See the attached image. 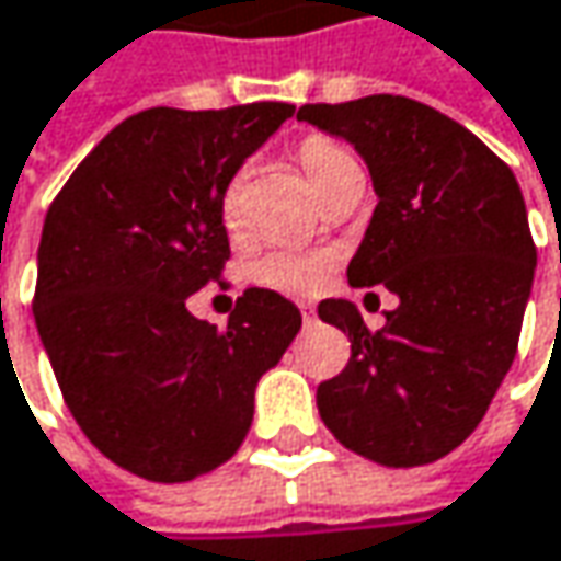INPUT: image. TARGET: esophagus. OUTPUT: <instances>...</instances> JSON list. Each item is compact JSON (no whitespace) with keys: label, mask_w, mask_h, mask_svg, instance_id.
Returning a JSON list of instances; mask_svg holds the SVG:
<instances>
[{"label":"esophagus","mask_w":561,"mask_h":561,"mask_svg":"<svg viewBox=\"0 0 561 561\" xmlns=\"http://www.w3.org/2000/svg\"><path fill=\"white\" fill-rule=\"evenodd\" d=\"M298 308H301V321H305V324H311V321H314V308H311V305H305V301H301Z\"/></svg>","instance_id":"obj_1"}]
</instances>
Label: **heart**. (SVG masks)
<instances>
[{
	"instance_id": "b5f03b06",
	"label": "heart",
	"mask_w": 561,
	"mask_h": 561,
	"mask_svg": "<svg viewBox=\"0 0 561 561\" xmlns=\"http://www.w3.org/2000/svg\"><path fill=\"white\" fill-rule=\"evenodd\" d=\"M298 160L305 167V173L311 179V185L318 188V195L324 188H331L336 179L346 170L359 167L353 160L350 150H343L340 144H333L328 137H308L298 147ZM243 218H247V205H243V173H233L230 182L221 192V221L230 233L243 230ZM253 279L266 288L276 291H288V295H308L314 288H321V282L331 273V256L318 253V250H295V247H282V250H270L253 263Z\"/></svg>"
}]
</instances>
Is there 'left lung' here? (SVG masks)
<instances>
[{
  "instance_id": "obj_1",
  "label": "left lung",
  "mask_w": 561,
  "mask_h": 561,
  "mask_svg": "<svg viewBox=\"0 0 561 561\" xmlns=\"http://www.w3.org/2000/svg\"><path fill=\"white\" fill-rule=\"evenodd\" d=\"M298 118L366 160L379 205L346 279L398 295L382 331L346 298L318 305L350 336L346 369L318 385L321 421L388 469L436 462L479 427L517 356L536 270L520 185L472 130L404 95Z\"/></svg>"
}]
</instances>
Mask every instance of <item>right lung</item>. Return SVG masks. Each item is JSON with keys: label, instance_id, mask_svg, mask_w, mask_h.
Here are the masks:
<instances>
[{"label": "right lung", "instance_id": "add662e5", "mask_svg": "<svg viewBox=\"0 0 561 561\" xmlns=\"http://www.w3.org/2000/svg\"><path fill=\"white\" fill-rule=\"evenodd\" d=\"M295 105L147 108L108 130L54 198L37 247L34 324L79 431L150 482L228 462L253 391L301 328L298 308L247 288L218 331L185 298L221 279V192Z\"/></svg>", "mask_w": 561, "mask_h": 561}]
</instances>
